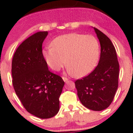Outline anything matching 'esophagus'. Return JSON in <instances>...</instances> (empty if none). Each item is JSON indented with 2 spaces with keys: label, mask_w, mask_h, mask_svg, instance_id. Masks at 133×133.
<instances>
[{
  "label": "esophagus",
  "mask_w": 133,
  "mask_h": 133,
  "mask_svg": "<svg viewBox=\"0 0 133 133\" xmlns=\"http://www.w3.org/2000/svg\"><path fill=\"white\" fill-rule=\"evenodd\" d=\"M62 79H63V81H64V82H67V81H68L69 79L68 78V77H62Z\"/></svg>",
  "instance_id": "esophagus-1"
}]
</instances>
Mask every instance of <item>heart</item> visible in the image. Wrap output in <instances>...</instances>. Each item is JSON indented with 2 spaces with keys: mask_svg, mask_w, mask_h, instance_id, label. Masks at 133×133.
<instances>
[{
  "mask_svg": "<svg viewBox=\"0 0 133 133\" xmlns=\"http://www.w3.org/2000/svg\"><path fill=\"white\" fill-rule=\"evenodd\" d=\"M52 46L45 47L43 56L49 66L59 71L65 64L73 74L82 77L95 66L99 55V45L91 35L72 33L62 35L52 41Z\"/></svg>",
  "mask_w": 133,
  "mask_h": 133,
  "instance_id": "1",
  "label": "heart"
}]
</instances>
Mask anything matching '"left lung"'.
I'll return each mask as SVG.
<instances>
[{"instance_id": "left-lung-1", "label": "left lung", "mask_w": 133, "mask_h": 133, "mask_svg": "<svg viewBox=\"0 0 133 133\" xmlns=\"http://www.w3.org/2000/svg\"><path fill=\"white\" fill-rule=\"evenodd\" d=\"M101 45L99 61L88 76L75 81L81 103L88 109L99 111L112 102L118 87L119 65L115 47L109 38L94 27Z\"/></svg>"}]
</instances>
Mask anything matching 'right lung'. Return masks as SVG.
<instances>
[{
	"mask_svg": "<svg viewBox=\"0 0 133 133\" xmlns=\"http://www.w3.org/2000/svg\"><path fill=\"white\" fill-rule=\"evenodd\" d=\"M48 32H38L17 49L12 61L15 92L27 111L41 119L59 111V97L64 82L48 69L42 45Z\"/></svg>",
	"mask_w": 133,
	"mask_h": 133,
	"instance_id": "1",
	"label": "right lung"
}]
</instances>
